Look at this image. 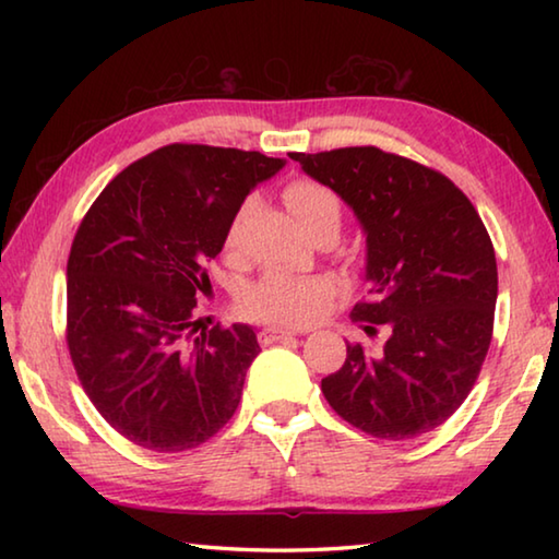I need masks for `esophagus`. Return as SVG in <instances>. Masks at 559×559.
<instances>
[{
  "label": "esophagus",
  "mask_w": 559,
  "mask_h": 559,
  "mask_svg": "<svg viewBox=\"0 0 559 559\" xmlns=\"http://www.w3.org/2000/svg\"><path fill=\"white\" fill-rule=\"evenodd\" d=\"M296 335V330H288V328H263L259 333V340L263 345H271V343H278L283 337H293Z\"/></svg>",
  "instance_id": "esophagus-1"
}]
</instances>
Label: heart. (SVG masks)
Returning <instances> with one entry per match:
<instances>
[{
  "label": "heart",
  "instance_id": "heart-1",
  "mask_svg": "<svg viewBox=\"0 0 559 559\" xmlns=\"http://www.w3.org/2000/svg\"><path fill=\"white\" fill-rule=\"evenodd\" d=\"M283 200L290 206V212L298 216V222L306 226L308 234L323 229V226L340 229L343 200H340L333 187L310 177H298L290 179L283 189ZM249 206L251 202H246L231 219L229 229H226V249H234L236 241H239V231ZM333 293L335 278L325 276V273L296 276V273L288 271H266L249 288H243L239 310L246 318L263 320V323L300 325L316 318L323 300H328Z\"/></svg>",
  "mask_w": 559,
  "mask_h": 559
}]
</instances>
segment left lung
Instances as JSON below:
<instances>
[{
	"instance_id": "8db88e82",
	"label": "left lung",
	"mask_w": 559,
	"mask_h": 559,
	"mask_svg": "<svg viewBox=\"0 0 559 559\" xmlns=\"http://www.w3.org/2000/svg\"><path fill=\"white\" fill-rule=\"evenodd\" d=\"M367 231V298L353 308L384 345H347L320 382L340 419L384 441L441 427L476 384L493 337L498 269L476 206L439 169L374 145L290 153Z\"/></svg>"
}]
</instances>
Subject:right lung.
Here are the masks:
<instances>
[{
    "mask_svg": "<svg viewBox=\"0 0 559 559\" xmlns=\"http://www.w3.org/2000/svg\"><path fill=\"white\" fill-rule=\"evenodd\" d=\"M283 159L173 143L112 177L73 236L66 343L83 392L120 437L157 453L231 419L253 357L249 325L204 328L197 298L251 189Z\"/></svg>",
    "mask_w": 559,
    "mask_h": 559,
    "instance_id": "add662e5",
    "label": "right lung"
}]
</instances>
